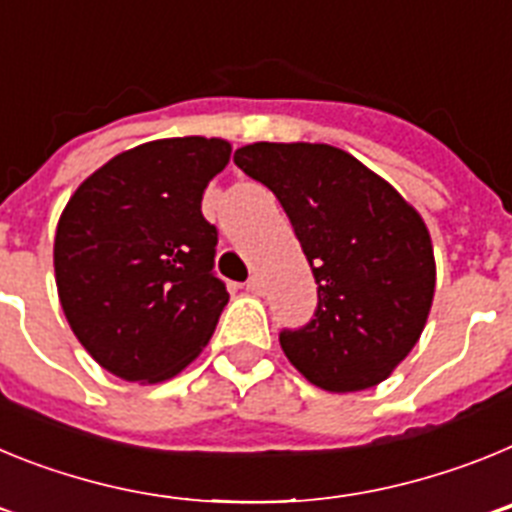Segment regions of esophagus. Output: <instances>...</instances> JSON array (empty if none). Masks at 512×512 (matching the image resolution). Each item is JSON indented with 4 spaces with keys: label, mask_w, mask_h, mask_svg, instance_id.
I'll return each mask as SVG.
<instances>
[{
    "label": "esophagus",
    "mask_w": 512,
    "mask_h": 512,
    "mask_svg": "<svg viewBox=\"0 0 512 512\" xmlns=\"http://www.w3.org/2000/svg\"><path fill=\"white\" fill-rule=\"evenodd\" d=\"M246 292H251V295H264V282H261V277H251L246 282Z\"/></svg>",
    "instance_id": "34e87169"
}]
</instances>
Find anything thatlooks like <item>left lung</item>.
<instances>
[{"label": "left lung", "instance_id": "8db88e82", "mask_svg": "<svg viewBox=\"0 0 512 512\" xmlns=\"http://www.w3.org/2000/svg\"><path fill=\"white\" fill-rule=\"evenodd\" d=\"M233 161L277 194L318 282L315 318L279 333L284 356L325 392L384 382L418 343L436 292L420 212L325 143H251Z\"/></svg>", "mask_w": 512, "mask_h": 512}]
</instances>
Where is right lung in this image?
<instances>
[{
    "instance_id": "right-lung-1",
    "label": "right lung",
    "mask_w": 512,
    "mask_h": 512,
    "mask_svg": "<svg viewBox=\"0 0 512 512\" xmlns=\"http://www.w3.org/2000/svg\"><path fill=\"white\" fill-rule=\"evenodd\" d=\"M223 138H164L117 153L71 194L53 241L63 315L125 382L176 377L207 346L228 289L202 194L228 166Z\"/></svg>"
}]
</instances>
